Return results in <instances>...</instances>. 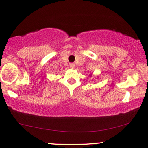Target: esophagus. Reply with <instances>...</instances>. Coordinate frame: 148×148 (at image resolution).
Returning <instances> with one entry per match:
<instances>
[{"label":"esophagus","mask_w":148,"mask_h":148,"mask_svg":"<svg viewBox=\"0 0 148 148\" xmlns=\"http://www.w3.org/2000/svg\"><path fill=\"white\" fill-rule=\"evenodd\" d=\"M69 66H70L71 69H74L75 68V64H73V63H71Z\"/></svg>","instance_id":"34e87169"}]
</instances>
